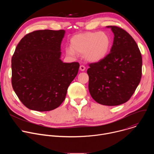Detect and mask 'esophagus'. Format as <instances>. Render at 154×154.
<instances>
[{"label": "esophagus", "mask_w": 154, "mask_h": 154, "mask_svg": "<svg viewBox=\"0 0 154 154\" xmlns=\"http://www.w3.org/2000/svg\"><path fill=\"white\" fill-rule=\"evenodd\" d=\"M85 69V67L84 65H80V70L82 71H84Z\"/></svg>", "instance_id": "esophagus-1"}]
</instances>
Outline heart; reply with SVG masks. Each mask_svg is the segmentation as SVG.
Listing matches in <instances>:
<instances>
[{"label": "heart", "instance_id": "heart-1", "mask_svg": "<svg viewBox=\"0 0 154 154\" xmlns=\"http://www.w3.org/2000/svg\"><path fill=\"white\" fill-rule=\"evenodd\" d=\"M111 46V39L104 32H86L73 36L71 39V48L66 50L69 55L75 52L85 53L90 61H99L105 57Z\"/></svg>", "mask_w": 154, "mask_h": 154}]
</instances>
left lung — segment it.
I'll return each mask as SVG.
<instances>
[{
  "label": "left lung",
  "mask_w": 154,
  "mask_h": 154,
  "mask_svg": "<svg viewBox=\"0 0 154 154\" xmlns=\"http://www.w3.org/2000/svg\"><path fill=\"white\" fill-rule=\"evenodd\" d=\"M114 41L110 52L88 64V89L97 103L116 106L127 102L135 93L142 75V57L137 42L122 28L111 26Z\"/></svg>",
  "instance_id": "left-lung-1"
}]
</instances>
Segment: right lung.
<instances>
[{
    "label": "right lung",
    "mask_w": 154,
    "mask_h": 154,
    "mask_svg": "<svg viewBox=\"0 0 154 154\" xmlns=\"http://www.w3.org/2000/svg\"><path fill=\"white\" fill-rule=\"evenodd\" d=\"M64 30L33 31L21 39L11 59L13 88L27 108L48 112L64 101L78 62L60 60Z\"/></svg>",
    "instance_id": "1"
}]
</instances>
